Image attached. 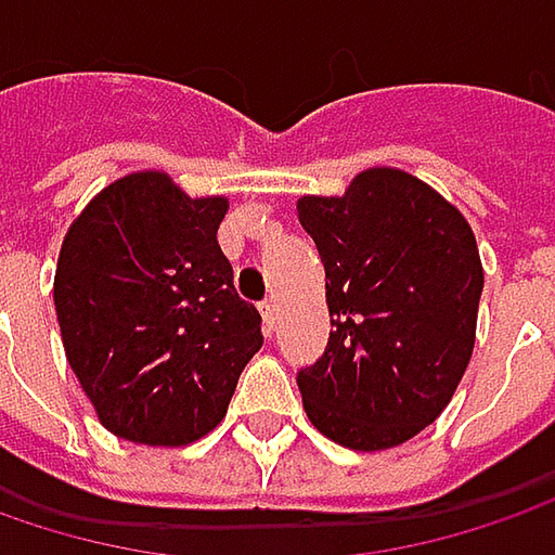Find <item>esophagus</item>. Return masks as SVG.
Segmentation results:
<instances>
[{
  "mask_svg": "<svg viewBox=\"0 0 555 555\" xmlns=\"http://www.w3.org/2000/svg\"><path fill=\"white\" fill-rule=\"evenodd\" d=\"M260 313H263V330H267V336H270L273 326H276V301H273V298L263 301V305H260Z\"/></svg>",
  "mask_w": 555,
  "mask_h": 555,
  "instance_id": "obj_1",
  "label": "esophagus"
}]
</instances>
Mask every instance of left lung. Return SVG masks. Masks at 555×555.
<instances>
[{"label": "left lung", "instance_id": "1", "mask_svg": "<svg viewBox=\"0 0 555 555\" xmlns=\"http://www.w3.org/2000/svg\"><path fill=\"white\" fill-rule=\"evenodd\" d=\"M298 219L326 270L333 333L298 371L310 424L379 452L449 405L474 351L483 267L472 225L430 184L367 169L343 197H301Z\"/></svg>", "mask_w": 555, "mask_h": 555}]
</instances>
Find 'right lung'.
<instances>
[{"label": "right lung", "instance_id": "obj_1", "mask_svg": "<svg viewBox=\"0 0 555 555\" xmlns=\"http://www.w3.org/2000/svg\"><path fill=\"white\" fill-rule=\"evenodd\" d=\"M225 210V197H188L166 172H134L103 188L62 242L52 298L65 358L121 440L207 437L263 345L216 242Z\"/></svg>", "mask_w": 555, "mask_h": 555}]
</instances>
